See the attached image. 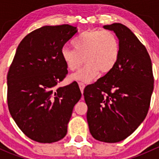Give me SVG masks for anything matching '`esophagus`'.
<instances>
[{
	"mask_svg": "<svg viewBox=\"0 0 159 159\" xmlns=\"http://www.w3.org/2000/svg\"><path fill=\"white\" fill-rule=\"evenodd\" d=\"M78 85H79L80 90H81V93H83V91H84V87H85V85H84V83L79 82V83H78Z\"/></svg>",
	"mask_w": 159,
	"mask_h": 159,
	"instance_id": "34e87169",
	"label": "esophagus"
}]
</instances>
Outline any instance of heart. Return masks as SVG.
Masks as SVG:
<instances>
[{"instance_id": "1", "label": "heart", "mask_w": 159, "mask_h": 159, "mask_svg": "<svg viewBox=\"0 0 159 159\" xmlns=\"http://www.w3.org/2000/svg\"><path fill=\"white\" fill-rule=\"evenodd\" d=\"M75 49L64 47L61 57L68 70H78L84 61L86 65L70 76V81L90 82L99 72H110L120 56V43L115 34L103 30H88L72 41Z\"/></svg>"}]
</instances>
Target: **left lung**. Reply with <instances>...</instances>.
<instances>
[{
	"label": "left lung",
	"mask_w": 159,
	"mask_h": 159,
	"mask_svg": "<svg viewBox=\"0 0 159 159\" xmlns=\"http://www.w3.org/2000/svg\"><path fill=\"white\" fill-rule=\"evenodd\" d=\"M120 43L115 68L84 90L90 133L100 142L115 143L132 134L148 114L154 88L150 56L124 25H105Z\"/></svg>",
	"instance_id": "1"
}]
</instances>
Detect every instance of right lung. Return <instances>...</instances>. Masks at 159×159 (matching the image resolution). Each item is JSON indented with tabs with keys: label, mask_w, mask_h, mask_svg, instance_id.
Segmentation results:
<instances>
[{
	"label": "right lung",
	"mask_w": 159,
	"mask_h": 159,
	"mask_svg": "<svg viewBox=\"0 0 159 159\" xmlns=\"http://www.w3.org/2000/svg\"><path fill=\"white\" fill-rule=\"evenodd\" d=\"M78 32L69 25L43 26L20 41L7 74V105L28 138L40 143L63 139L81 92L76 84L57 88L68 74L61 51Z\"/></svg>",
	"instance_id": "obj_1"
}]
</instances>
